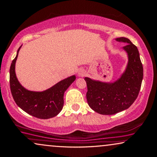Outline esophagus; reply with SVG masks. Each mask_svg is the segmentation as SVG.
<instances>
[{
	"instance_id": "34e87169",
	"label": "esophagus",
	"mask_w": 157,
	"mask_h": 157,
	"mask_svg": "<svg viewBox=\"0 0 157 157\" xmlns=\"http://www.w3.org/2000/svg\"><path fill=\"white\" fill-rule=\"evenodd\" d=\"M85 74H86V72H85L83 70H80L78 72V75L80 77H82V76H84Z\"/></svg>"
}]
</instances>
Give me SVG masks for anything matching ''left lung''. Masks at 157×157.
Returning <instances> with one entry per match:
<instances>
[{
    "mask_svg": "<svg viewBox=\"0 0 157 157\" xmlns=\"http://www.w3.org/2000/svg\"><path fill=\"white\" fill-rule=\"evenodd\" d=\"M116 41L127 43L124 49L129 62L121 78L113 83L85 78L88 105L99 114L113 115L129 108L137 99L142 84L143 68L137 48L127 38H117Z\"/></svg>",
    "mask_w": 157,
    "mask_h": 157,
    "instance_id": "left-lung-1",
    "label": "left lung"
}]
</instances>
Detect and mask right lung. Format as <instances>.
Here are the masks:
<instances>
[{
    "label": "right lung",
    "instance_id": "obj_1",
    "mask_svg": "<svg viewBox=\"0 0 157 157\" xmlns=\"http://www.w3.org/2000/svg\"><path fill=\"white\" fill-rule=\"evenodd\" d=\"M20 48L12 60L9 71V83L13 99L17 106L31 116L41 119L53 118L61 111L63 106L64 92L76 77L73 75L64 79L42 92L26 90L20 84L15 74V62Z\"/></svg>",
    "mask_w": 157,
    "mask_h": 157
}]
</instances>
